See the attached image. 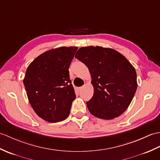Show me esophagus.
<instances>
[{"label": "esophagus", "instance_id": "esophagus-1", "mask_svg": "<svg viewBox=\"0 0 160 160\" xmlns=\"http://www.w3.org/2000/svg\"><path fill=\"white\" fill-rule=\"evenodd\" d=\"M82 88V87H77V88H76V90L79 92Z\"/></svg>", "mask_w": 160, "mask_h": 160}]
</instances>
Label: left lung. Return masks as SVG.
<instances>
[{
    "mask_svg": "<svg viewBox=\"0 0 160 160\" xmlns=\"http://www.w3.org/2000/svg\"><path fill=\"white\" fill-rule=\"evenodd\" d=\"M75 57L87 66L91 76L94 93L87 102L89 112L106 120L120 116L138 86L133 65L117 50L101 46L80 48Z\"/></svg>",
    "mask_w": 160,
    "mask_h": 160,
    "instance_id": "8db88e82",
    "label": "left lung"
}]
</instances>
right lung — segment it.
Returning <instances> with one entry per match:
<instances>
[{"instance_id":"add662e5","label":"right lung","mask_w":160,"mask_h":160,"mask_svg":"<svg viewBox=\"0 0 160 160\" xmlns=\"http://www.w3.org/2000/svg\"><path fill=\"white\" fill-rule=\"evenodd\" d=\"M77 47H61L45 52L28 67L23 80L28 101L36 114L50 122L69 116L75 91L69 68Z\"/></svg>"}]
</instances>
